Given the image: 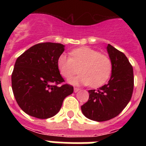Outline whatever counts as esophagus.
I'll return each instance as SVG.
<instances>
[{"label":"esophagus","mask_w":146,"mask_h":146,"mask_svg":"<svg viewBox=\"0 0 146 146\" xmlns=\"http://www.w3.org/2000/svg\"><path fill=\"white\" fill-rule=\"evenodd\" d=\"M73 90H74V92H75V93H76V92H78L80 91V89L77 88H74Z\"/></svg>","instance_id":"34e87169"}]
</instances>
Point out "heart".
Instances as JSON below:
<instances>
[{"mask_svg":"<svg viewBox=\"0 0 146 146\" xmlns=\"http://www.w3.org/2000/svg\"><path fill=\"white\" fill-rule=\"evenodd\" d=\"M71 57L62 54L58 58V68L66 78H70L78 71L79 76L69 79L73 85H89L98 88L107 81L111 73L110 58L89 47H81L70 52ZM79 69H78V68Z\"/></svg>","mask_w":146,"mask_h":146,"instance_id":"b5f03b06","label":"heart"}]
</instances>
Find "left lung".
Masks as SVG:
<instances>
[{
	"label": "left lung",
	"instance_id": "8db88e82",
	"mask_svg": "<svg viewBox=\"0 0 146 146\" xmlns=\"http://www.w3.org/2000/svg\"><path fill=\"white\" fill-rule=\"evenodd\" d=\"M112 73L106 84L90 90L88 101L81 106L83 114L94 121H106L118 116L131 100L134 89L133 68L121 51L107 45Z\"/></svg>",
	"mask_w": 146,
	"mask_h": 146
}]
</instances>
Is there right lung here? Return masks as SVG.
<instances>
[{"instance_id":"obj_1","label":"right lung","mask_w":146,"mask_h":146,"mask_svg":"<svg viewBox=\"0 0 146 146\" xmlns=\"http://www.w3.org/2000/svg\"><path fill=\"white\" fill-rule=\"evenodd\" d=\"M65 45L40 43L32 46L16 59L11 74V88L15 100L25 113L39 119L56 115L63 100L73 92L64 82L58 68V58Z\"/></svg>"}]
</instances>
